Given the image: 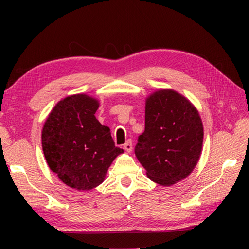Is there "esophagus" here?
Returning <instances> with one entry per match:
<instances>
[{
  "label": "esophagus",
  "instance_id": "esophagus-1",
  "mask_svg": "<svg viewBox=\"0 0 249 249\" xmlns=\"http://www.w3.org/2000/svg\"><path fill=\"white\" fill-rule=\"evenodd\" d=\"M123 148H124L126 151H127V153H130V151L133 150V144H132V141L128 140L127 142H126Z\"/></svg>",
  "mask_w": 249,
  "mask_h": 249
}]
</instances>
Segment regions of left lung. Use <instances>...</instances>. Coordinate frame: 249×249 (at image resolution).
<instances>
[{
	"instance_id": "1",
	"label": "left lung",
	"mask_w": 249,
	"mask_h": 249,
	"mask_svg": "<svg viewBox=\"0 0 249 249\" xmlns=\"http://www.w3.org/2000/svg\"><path fill=\"white\" fill-rule=\"evenodd\" d=\"M203 134L195 105L175 90L160 89L146 98L145 130L135 155L151 181L170 187L196 168Z\"/></svg>"
}]
</instances>
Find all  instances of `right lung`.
I'll use <instances>...</instances> for the list:
<instances>
[{
	"label": "right lung",
	"instance_id": "add662e5",
	"mask_svg": "<svg viewBox=\"0 0 249 249\" xmlns=\"http://www.w3.org/2000/svg\"><path fill=\"white\" fill-rule=\"evenodd\" d=\"M99 101L72 94L59 101L41 130V146L50 170L68 187L89 191L105 179L124 150L115 147L107 126L96 120Z\"/></svg>",
	"mask_w": 249,
	"mask_h": 249
}]
</instances>
